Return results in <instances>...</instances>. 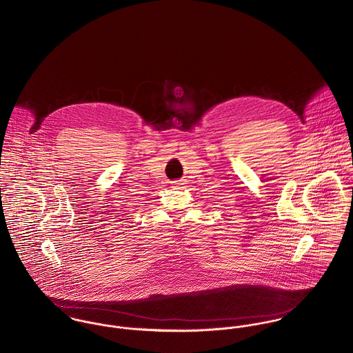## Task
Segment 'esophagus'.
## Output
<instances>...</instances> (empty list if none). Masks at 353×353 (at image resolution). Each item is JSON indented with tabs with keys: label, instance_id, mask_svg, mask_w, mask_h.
Instances as JSON below:
<instances>
[{
	"label": "esophagus",
	"instance_id": "1",
	"mask_svg": "<svg viewBox=\"0 0 353 353\" xmlns=\"http://www.w3.org/2000/svg\"><path fill=\"white\" fill-rule=\"evenodd\" d=\"M174 183H175V185H182V183H179V182H174Z\"/></svg>",
	"mask_w": 353,
	"mask_h": 353
}]
</instances>
